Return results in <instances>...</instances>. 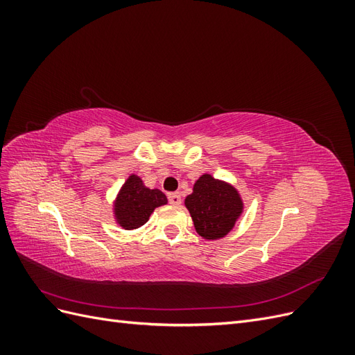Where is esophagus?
<instances>
[{
  "label": "esophagus",
  "instance_id": "34e87169",
  "mask_svg": "<svg viewBox=\"0 0 355 355\" xmlns=\"http://www.w3.org/2000/svg\"><path fill=\"white\" fill-rule=\"evenodd\" d=\"M167 197H168V202L171 204V206H179V204L182 202L179 192H170Z\"/></svg>",
  "mask_w": 355,
  "mask_h": 355
}]
</instances>
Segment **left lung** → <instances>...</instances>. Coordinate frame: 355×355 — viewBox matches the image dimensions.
<instances>
[{
  "instance_id": "8db88e82",
  "label": "left lung",
  "mask_w": 355,
  "mask_h": 355,
  "mask_svg": "<svg viewBox=\"0 0 355 355\" xmlns=\"http://www.w3.org/2000/svg\"><path fill=\"white\" fill-rule=\"evenodd\" d=\"M185 206L196 231L206 240H219L228 235L244 209L239 191L209 173L196 182L192 194L185 198Z\"/></svg>"
}]
</instances>
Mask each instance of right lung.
<instances>
[{
    "instance_id": "obj_1",
    "label": "right lung",
    "mask_w": 355,
    "mask_h": 355,
    "mask_svg": "<svg viewBox=\"0 0 355 355\" xmlns=\"http://www.w3.org/2000/svg\"><path fill=\"white\" fill-rule=\"evenodd\" d=\"M167 204V197L159 189L144 185L142 179L130 175L114 201L115 222L124 230H137L145 225L151 213Z\"/></svg>"
}]
</instances>
